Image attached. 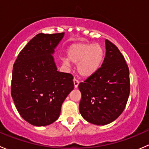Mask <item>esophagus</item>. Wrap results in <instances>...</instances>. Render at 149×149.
I'll return each instance as SVG.
<instances>
[{"label": "esophagus", "instance_id": "1", "mask_svg": "<svg viewBox=\"0 0 149 149\" xmlns=\"http://www.w3.org/2000/svg\"><path fill=\"white\" fill-rule=\"evenodd\" d=\"M73 84H74L75 88H77L78 86H79V81L77 79H76V78H74V79H73Z\"/></svg>", "mask_w": 149, "mask_h": 149}]
</instances>
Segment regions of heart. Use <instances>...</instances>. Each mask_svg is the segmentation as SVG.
Here are the masks:
<instances>
[{"mask_svg": "<svg viewBox=\"0 0 149 149\" xmlns=\"http://www.w3.org/2000/svg\"><path fill=\"white\" fill-rule=\"evenodd\" d=\"M104 56V49L99 44L77 43L68 49V59L73 63H78V72L84 77H88L98 70ZM68 61L64 59L63 63L67 65Z\"/></svg>", "mask_w": 149, "mask_h": 149, "instance_id": "b5f03b06", "label": "heart"}]
</instances>
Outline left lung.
<instances>
[{"label": "left lung", "mask_w": 149, "mask_h": 149, "mask_svg": "<svg viewBox=\"0 0 149 149\" xmlns=\"http://www.w3.org/2000/svg\"><path fill=\"white\" fill-rule=\"evenodd\" d=\"M105 45L106 54L101 67L79 84L81 115L88 123L98 125L116 120L130 94V73L124 57L110 41L106 40Z\"/></svg>", "instance_id": "1"}]
</instances>
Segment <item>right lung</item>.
Returning <instances> with one entry per match:
<instances>
[{
    "instance_id": "add662e5",
    "label": "right lung",
    "mask_w": 149,
    "mask_h": 149,
    "mask_svg": "<svg viewBox=\"0 0 149 149\" xmlns=\"http://www.w3.org/2000/svg\"><path fill=\"white\" fill-rule=\"evenodd\" d=\"M64 36L40 33L19 52L11 80V96L23 119L35 126L58 120L61 106L74 88L73 76L57 70L52 54Z\"/></svg>"
}]
</instances>
